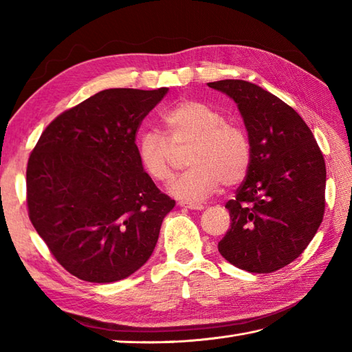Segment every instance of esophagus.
I'll list each match as a JSON object with an SVG mask.
<instances>
[{
	"instance_id": "esophagus-1",
	"label": "esophagus",
	"mask_w": 352,
	"mask_h": 352,
	"mask_svg": "<svg viewBox=\"0 0 352 352\" xmlns=\"http://www.w3.org/2000/svg\"><path fill=\"white\" fill-rule=\"evenodd\" d=\"M178 206H180V207H184V208H189V210H203V208H204V206H203V204L184 203V201H180V203H178Z\"/></svg>"
}]
</instances>
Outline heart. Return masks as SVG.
<instances>
[{"instance_id":"1","label":"heart","mask_w":352,"mask_h":352,"mask_svg":"<svg viewBox=\"0 0 352 352\" xmlns=\"http://www.w3.org/2000/svg\"><path fill=\"white\" fill-rule=\"evenodd\" d=\"M163 134L148 130L138 138L136 153L142 170L157 183L174 174L177 151L188 149L189 169L175 178L169 192L178 199L198 203L221 188L234 186L251 166V142L242 126L206 102L182 100L162 116Z\"/></svg>"}]
</instances>
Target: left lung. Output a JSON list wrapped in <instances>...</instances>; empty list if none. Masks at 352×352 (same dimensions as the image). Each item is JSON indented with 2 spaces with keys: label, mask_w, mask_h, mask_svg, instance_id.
<instances>
[{
  "label": "left lung",
  "mask_w": 352,
  "mask_h": 352,
  "mask_svg": "<svg viewBox=\"0 0 352 352\" xmlns=\"http://www.w3.org/2000/svg\"><path fill=\"white\" fill-rule=\"evenodd\" d=\"M207 85L236 101L251 142V166L226 204L231 228L218 250L248 272L278 271L301 256L324 219L322 151L304 119L278 96L243 80Z\"/></svg>",
  "instance_id": "obj_1"
}]
</instances>
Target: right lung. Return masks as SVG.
<instances>
[{
	"label": "right lung",
	"mask_w": 352,
	"mask_h": 352,
	"mask_svg": "<svg viewBox=\"0 0 352 352\" xmlns=\"http://www.w3.org/2000/svg\"><path fill=\"white\" fill-rule=\"evenodd\" d=\"M168 92L106 89L65 110L27 163V207L50 252L89 283L126 278L146 263L175 206L142 170L136 133Z\"/></svg>",
	"instance_id": "1"
}]
</instances>
